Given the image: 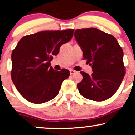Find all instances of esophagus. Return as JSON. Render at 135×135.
<instances>
[{
	"label": "esophagus",
	"instance_id": "esophagus-1",
	"mask_svg": "<svg viewBox=\"0 0 135 135\" xmlns=\"http://www.w3.org/2000/svg\"><path fill=\"white\" fill-rule=\"evenodd\" d=\"M69 71H70V74H75V73H76V71H74V70H73V69H70Z\"/></svg>",
	"mask_w": 135,
	"mask_h": 135
}]
</instances>
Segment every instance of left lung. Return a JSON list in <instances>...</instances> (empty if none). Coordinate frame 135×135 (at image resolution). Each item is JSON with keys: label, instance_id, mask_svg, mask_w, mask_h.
<instances>
[{"label": "left lung", "instance_id": "obj_1", "mask_svg": "<svg viewBox=\"0 0 135 135\" xmlns=\"http://www.w3.org/2000/svg\"><path fill=\"white\" fill-rule=\"evenodd\" d=\"M74 36L93 71L90 75L80 72L83 79L78 84L79 92L92 100L108 99L125 76L123 50L114 36L94 28L76 30Z\"/></svg>", "mask_w": 135, "mask_h": 135}]
</instances>
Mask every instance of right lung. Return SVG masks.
<instances>
[{"instance_id":"add662e5","label":"right lung","mask_w":135,"mask_h":135,"mask_svg":"<svg viewBox=\"0 0 135 135\" xmlns=\"http://www.w3.org/2000/svg\"><path fill=\"white\" fill-rule=\"evenodd\" d=\"M74 30L42 31L23 36L12 53V80L21 95L33 104L54 99L69 70L55 71L51 66L52 56L73 36Z\"/></svg>"}]
</instances>
